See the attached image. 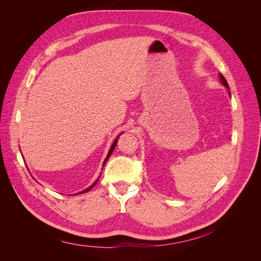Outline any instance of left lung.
I'll use <instances>...</instances> for the list:
<instances>
[{"instance_id":"left-lung-1","label":"left lung","mask_w":261,"mask_h":261,"mask_svg":"<svg viewBox=\"0 0 261 261\" xmlns=\"http://www.w3.org/2000/svg\"><path fill=\"white\" fill-rule=\"evenodd\" d=\"M219 77H220V81H221V84L227 89V93H228V95H229V97H230V92H229V87H228V84H227V81H226V79L224 78V76L222 75V74H219Z\"/></svg>"}]
</instances>
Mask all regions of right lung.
<instances>
[{"instance_id": "right-lung-1", "label": "right lung", "mask_w": 261, "mask_h": 261, "mask_svg": "<svg viewBox=\"0 0 261 261\" xmlns=\"http://www.w3.org/2000/svg\"><path fill=\"white\" fill-rule=\"evenodd\" d=\"M121 134V133H120ZM120 134L117 136V138L114 140V142H113V144H112V146H111V148H110V150H109V152H108V155H107V158L105 159V161H103V166H105V164L107 163V161L109 160V158H110V155H111L112 154V152H113V150L115 149V147H116V144H117V141H118V138H119V136H120ZM103 168V167H102ZM100 175H101V173H100ZM100 175L98 176V179L97 180H96L91 186H89L88 188H86L85 190H82V191H79V193H77V194H75V195H80V194H85V193H88V191H90L96 184H97V182H98V180H99V177H100Z\"/></svg>"}]
</instances>
